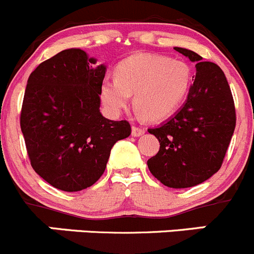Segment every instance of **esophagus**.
Wrapping results in <instances>:
<instances>
[{"instance_id":"esophagus-1","label":"esophagus","mask_w":254,"mask_h":254,"mask_svg":"<svg viewBox=\"0 0 254 254\" xmlns=\"http://www.w3.org/2000/svg\"><path fill=\"white\" fill-rule=\"evenodd\" d=\"M144 132L145 129L143 127L132 126V135H134V137H139V135H142Z\"/></svg>"}]
</instances>
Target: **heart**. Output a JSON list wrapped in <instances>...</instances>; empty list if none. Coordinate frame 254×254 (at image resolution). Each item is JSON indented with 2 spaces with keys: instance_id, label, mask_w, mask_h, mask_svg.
Segmentation results:
<instances>
[{
  "instance_id": "heart-1",
  "label": "heart",
  "mask_w": 254,
  "mask_h": 254,
  "mask_svg": "<svg viewBox=\"0 0 254 254\" xmlns=\"http://www.w3.org/2000/svg\"><path fill=\"white\" fill-rule=\"evenodd\" d=\"M116 79H105L100 96L112 115L133 104L148 120L172 116L187 99L192 85V70L187 62L165 55H133L115 69Z\"/></svg>"
}]
</instances>
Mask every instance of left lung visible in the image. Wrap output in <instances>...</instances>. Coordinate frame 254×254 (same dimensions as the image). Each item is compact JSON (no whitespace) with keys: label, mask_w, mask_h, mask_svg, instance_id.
<instances>
[{"label":"left lung","mask_w":254,"mask_h":254,"mask_svg":"<svg viewBox=\"0 0 254 254\" xmlns=\"http://www.w3.org/2000/svg\"><path fill=\"white\" fill-rule=\"evenodd\" d=\"M174 49L196 63V75L182 109L159 127L148 129L160 147L147 164L162 184L182 189L201 184L218 172L236 127V110L218 65L202 62L192 50Z\"/></svg>","instance_id":"left-lung-1"}]
</instances>
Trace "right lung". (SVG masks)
Returning <instances> with one entry per match:
<instances>
[{"instance_id": "add662e5", "label": "right lung", "mask_w": 254, "mask_h": 254, "mask_svg": "<svg viewBox=\"0 0 254 254\" xmlns=\"http://www.w3.org/2000/svg\"><path fill=\"white\" fill-rule=\"evenodd\" d=\"M81 49L63 50L29 75L21 129L34 172L63 191L94 185L106 169L111 148L130 134L126 120L100 112L106 66Z\"/></svg>"}]
</instances>
